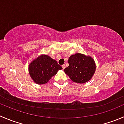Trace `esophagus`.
<instances>
[{
	"instance_id": "34e87169",
	"label": "esophagus",
	"mask_w": 124,
	"mask_h": 124,
	"mask_svg": "<svg viewBox=\"0 0 124 124\" xmlns=\"http://www.w3.org/2000/svg\"><path fill=\"white\" fill-rule=\"evenodd\" d=\"M62 68H63V69H65V65H62Z\"/></svg>"
}]
</instances>
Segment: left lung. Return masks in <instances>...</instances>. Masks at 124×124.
<instances>
[{"label":"left lung","mask_w":124,"mask_h":124,"mask_svg":"<svg viewBox=\"0 0 124 124\" xmlns=\"http://www.w3.org/2000/svg\"><path fill=\"white\" fill-rule=\"evenodd\" d=\"M68 62L69 66L64 70V72L74 82H87L91 80L96 71V63L90 56L76 53L71 55Z\"/></svg>","instance_id":"8db88e82"}]
</instances>
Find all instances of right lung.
<instances>
[{"mask_svg": "<svg viewBox=\"0 0 124 124\" xmlns=\"http://www.w3.org/2000/svg\"><path fill=\"white\" fill-rule=\"evenodd\" d=\"M62 67L46 54H41L34 59L28 65V71L33 81L39 85L46 84Z\"/></svg>", "mask_w": 124, "mask_h": 124, "instance_id": "right-lung-1", "label": "right lung"}]
</instances>
